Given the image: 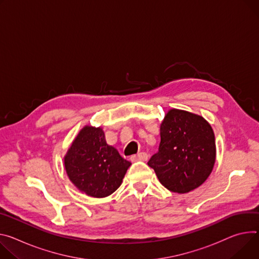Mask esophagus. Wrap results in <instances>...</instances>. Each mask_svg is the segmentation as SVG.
<instances>
[{
    "instance_id": "esophagus-1",
    "label": "esophagus",
    "mask_w": 259,
    "mask_h": 259,
    "mask_svg": "<svg viewBox=\"0 0 259 259\" xmlns=\"http://www.w3.org/2000/svg\"><path fill=\"white\" fill-rule=\"evenodd\" d=\"M130 160L132 162H136V161H147L148 160V154L145 152L139 153L137 155H132L130 157Z\"/></svg>"
}]
</instances>
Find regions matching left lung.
<instances>
[{
  "instance_id": "1",
  "label": "left lung",
  "mask_w": 259,
  "mask_h": 259,
  "mask_svg": "<svg viewBox=\"0 0 259 259\" xmlns=\"http://www.w3.org/2000/svg\"><path fill=\"white\" fill-rule=\"evenodd\" d=\"M159 150L148 162L160 183L171 192L184 194L200 185L213 170L215 135L201 115L172 108L160 126Z\"/></svg>"
}]
</instances>
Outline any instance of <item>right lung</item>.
<instances>
[{
	"label": "right lung",
	"instance_id": "right-lung-1",
	"mask_svg": "<svg viewBox=\"0 0 259 259\" xmlns=\"http://www.w3.org/2000/svg\"><path fill=\"white\" fill-rule=\"evenodd\" d=\"M66 172L77 189L102 198L113 193L123 182L131 162L106 144L102 128L84 126L65 158Z\"/></svg>",
	"mask_w": 259,
	"mask_h": 259
}]
</instances>
